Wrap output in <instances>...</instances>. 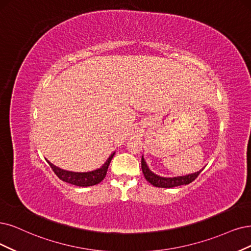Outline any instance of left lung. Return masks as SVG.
Instances as JSON below:
<instances>
[{"label": "left lung", "instance_id": "left-lung-1", "mask_svg": "<svg viewBox=\"0 0 251 251\" xmlns=\"http://www.w3.org/2000/svg\"><path fill=\"white\" fill-rule=\"evenodd\" d=\"M142 171L145 176L146 180L151 183L155 187H161V188H172L176 186H181V185H187L191 183L192 181L198 178V176L201 174L202 170L200 172H197L194 174L186 175V176H180V177H174V178H166V177H160V176L154 174L148 168V165L145 161L144 156L142 157Z\"/></svg>", "mask_w": 251, "mask_h": 251}]
</instances>
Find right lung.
<instances>
[{"mask_svg":"<svg viewBox=\"0 0 251 251\" xmlns=\"http://www.w3.org/2000/svg\"><path fill=\"white\" fill-rule=\"evenodd\" d=\"M114 155H115V152L108 157L106 162L102 165L100 169L92 171V172H88V173H75V172L65 171V170L58 168V166L53 165L49 160H46V161L49 162L51 170L62 181L67 182L69 184H73V185H75V186L87 187V186H93V185H96L105 178L108 165H109L111 159H113Z\"/></svg>","mask_w":251,"mask_h":251,"instance_id":"add662e5","label":"right lung"}]
</instances>
